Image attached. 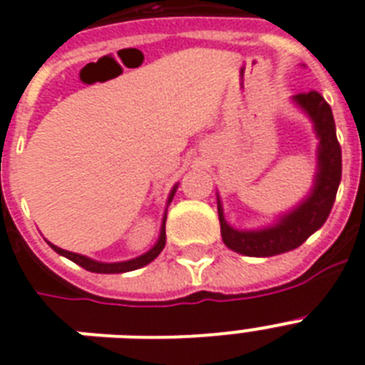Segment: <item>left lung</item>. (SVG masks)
Wrapping results in <instances>:
<instances>
[{"mask_svg": "<svg viewBox=\"0 0 365 365\" xmlns=\"http://www.w3.org/2000/svg\"><path fill=\"white\" fill-rule=\"evenodd\" d=\"M294 100L313 118L314 130L320 139L319 173L314 180V188L298 209L284 215L279 224L260 232H237L228 226L218 201V220L224 245L239 255L275 256L298 249L299 245L307 241L311 233L317 232L326 222L334 207L341 180V147L335 135L331 107L317 90L302 92Z\"/></svg>", "mask_w": 365, "mask_h": 365, "instance_id": "1", "label": "left lung"}]
</instances>
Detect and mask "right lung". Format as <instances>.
<instances>
[{
  "instance_id": "add662e5",
  "label": "right lung",
  "mask_w": 365,
  "mask_h": 365,
  "mask_svg": "<svg viewBox=\"0 0 365 365\" xmlns=\"http://www.w3.org/2000/svg\"><path fill=\"white\" fill-rule=\"evenodd\" d=\"M175 190H177V186H175L173 192L169 194L168 203H171V200H173ZM48 245H51L52 249L56 250L58 255L66 256V258H69L71 262L78 264L81 267H84L86 271H92V273H126V271L139 269V267H143V265L150 264V262H153L154 258L160 255V252H162V249H164V245H165V217H164V224H162V232H160L158 243L154 245L153 249L148 250V252H145L143 256H137V258H133V260H128V262H116V264H101V262L90 260V258H86V256H83V255H75V252H69V250L60 249V247H56V245H52V243H48Z\"/></svg>"
}]
</instances>
